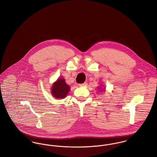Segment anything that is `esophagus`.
Here are the masks:
<instances>
[{
	"instance_id": "esophagus-1",
	"label": "esophagus",
	"mask_w": 157,
	"mask_h": 157,
	"mask_svg": "<svg viewBox=\"0 0 157 157\" xmlns=\"http://www.w3.org/2000/svg\"><path fill=\"white\" fill-rule=\"evenodd\" d=\"M87 82H84V83H82V84H79V86H81V87H82V86L83 87V86H87Z\"/></svg>"
}]
</instances>
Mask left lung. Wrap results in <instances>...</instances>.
Wrapping results in <instances>:
<instances>
[{"mask_svg":"<svg viewBox=\"0 0 157 157\" xmlns=\"http://www.w3.org/2000/svg\"><path fill=\"white\" fill-rule=\"evenodd\" d=\"M103 89V90H105V87H104V88H103V89Z\"/></svg>","mask_w":157,"mask_h":157,"instance_id":"obj_1","label":"left lung"}]
</instances>
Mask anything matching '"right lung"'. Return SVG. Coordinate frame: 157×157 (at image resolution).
<instances>
[{
    "mask_svg": "<svg viewBox=\"0 0 157 157\" xmlns=\"http://www.w3.org/2000/svg\"><path fill=\"white\" fill-rule=\"evenodd\" d=\"M70 89V86L67 84L65 79L63 78H59L53 83L51 92L54 98L62 99L68 95Z\"/></svg>",
    "mask_w": 157,
    "mask_h": 157,
    "instance_id": "right-lung-1",
    "label": "right lung"
}]
</instances>
